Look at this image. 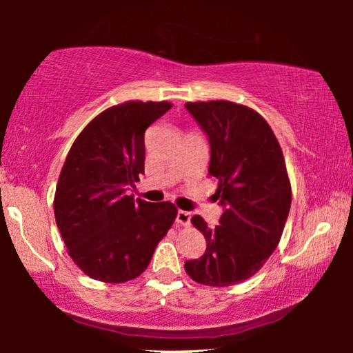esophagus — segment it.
<instances>
[{
    "instance_id": "esophagus-1",
    "label": "esophagus",
    "mask_w": 353,
    "mask_h": 353,
    "mask_svg": "<svg viewBox=\"0 0 353 353\" xmlns=\"http://www.w3.org/2000/svg\"><path fill=\"white\" fill-rule=\"evenodd\" d=\"M176 223L183 225V226H190L191 225V214L185 210H178L176 214Z\"/></svg>"
}]
</instances>
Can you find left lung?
Masks as SVG:
<instances>
[{
  "label": "left lung",
  "mask_w": 353,
  "mask_h": 353,
  "mask_svg": "<svg viewBox=\"0 0 353 353\" xmlns=\"http://www.w3.org/2000/svg\"><path fill=\"white\" fill-rule=\"evenodd\" d=\"M185 108L209 137V175L225 209L215 228L199 215L191 219L207 248L185 270L205 286H233L254 276L281 239L291 209L286 163L267 120L248 105L199 101Z\"/></svg>",
  "instance_id": "8db88e82"
}]
</instances>
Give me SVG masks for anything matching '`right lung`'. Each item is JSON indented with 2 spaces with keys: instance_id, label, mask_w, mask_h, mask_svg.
<instances>
[{
  "instance_id": "1",
  "label": "right lung",
  "mask_w": 353,
  "mask_h": 353,
  "mask_svg": "<svg viewBox=\"0 0 353 353\" xmlns=\"http://www.w3.org/2000/svg\"><path fill=\"white\" fill-rule=\"evenodd\" d=\"M170 108L167 101L112 105L81 130L67 154L54 216L70 259L90 278H138L176 219L172 202L127 192L144 173V132Z\"/></svg>"
}]
</instances>
